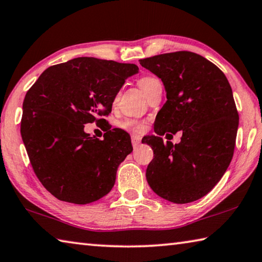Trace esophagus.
Wrapping results in <instances>:
<instances>
[{
  "instance_id": "34e87169",
  "label": "esophagus",
  "mask_w": 262,
  "mask_h": 262,
  "mask_svg": "<svg viewBox=\"0 0 262 262\" xmlns=\"http://www.w3.org/2000/svg\"><path fill=\"white\" fill-rule=\"evenodd\" d=\"M141 143V137L139 135H133L132 136V144L133 146H137Z\"/></svg>"
}]
</instances>
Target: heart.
I'll list each match as a JSON object with an SVG mask.
<instances>
[{
  "label": "heart",
  "mask_w": 262,
  "mask_h": 262,
  "mask_svg": "<svg viewBox=\"0 0 262 262\" xmlns=\"http://www.w3.org/2000/svg\"><path fill=\"white\" fill-rule=\"evenodd\" d=\"M158 83H159L158 80L152 77H143L139 80V87L142 92H143L145 96L151 92V89ZM120 126L123 128V129L133 130V132H139L143 128L140 122H137L136 120H133V119H126V120H123L121 122Z\"/></svg>",
  "instance_id": "heart-1"
}]
</instances>
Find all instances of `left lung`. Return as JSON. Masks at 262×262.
I'll return each instance as SVG.
<instances>
[{
	"label": "left lung",
	"instance_id": "left-lung-1",
	"mask_svg": "<svg viewBox=\"0 0 262 262\" xmlns=\"http://www.w3.org/2000/svg\"><path fill=\"white\" fill-rule=\"evenodd\" d=\"M140 64L161 79L167 97L156 117L157 135L146 142L154 150L147 183L168 202L197 201L215 187L234 155L239 118L230 84L217 66L194 52H169ZM180 130L179 145L163 143L161 136Z\"/></svg>",
	"mask_w": 262,
	"mask_h": 262
}]
</instances>
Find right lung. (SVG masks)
Here are the masks:
<instances>
[{
    "label": "right lung",
    "instance_id": "obj_1",
    "mask_svg": "<svg viewBox=\"0 0 262 262\" xmlns=\"http://www.w3.org/2000/svg\"><path fill=\"white\" fill-rule=\"evenodd\" d=\"M136 73L135 64L79 57L50 66L26 93L21 139L37 179L57 199L84 205L111 191L133 146L128 133L110 129L102 117ZM92 122L106 129L103 140L84 132Z\"/></svg>",
    "mask_w": 262,
    "mask_h": 262
}]
</instances>
